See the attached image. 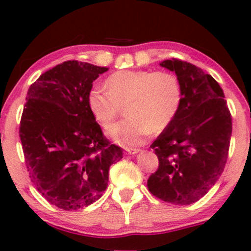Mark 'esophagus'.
Returning a JSON list of instances; mask_svg holds the SVG:
<instances>
[{
    "instance_id": "34e87169",
    "label": "esophagus",
    "mask_w": 251,
    "mask_h": 251,
    "mask_svg": "<svg viewBox=\"0 0 251 251\" xmlns=\"http://www.w3.org/2000/svg\"><path fill=\"white\" fill-rule=\"evenodd\" d=\"M140 151H142V150H139V149H128V150H126V153H127V154H137V153H139Z\"/></svg>"
}]
</instances>
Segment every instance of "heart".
I'll use <instances>...</instances> for the list:
<instances>
[{
    "instance_id": "1",
    "label": "heart",
    "mask_w": 251,
    "mask_h": 251,
    "mask_svg": "<svg viewBox=\"0 0 251 251\" xmlns=\"http://www.w3.org/2000/svg\"><path fill=\"white\" fill-rule=\"evenodd\" d=\"M106 88L89 89L88 108L103 128H109L124 106L127 117L109 129L108 135L126 148L142 145L152 131L168 127L183 101L179 80L165 72L120 71L107 77Z\"/></svg>"
}]
</instances>
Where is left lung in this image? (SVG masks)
<instances>
[{"instance_id": "left-lung-1", "label": "left lung", "mask_w": 251, "mask_h": 251, "mask_svg": "<svg viewBox=\"0 0 251 251\" xmlns=\"http://www.w3.org/2000/svg\"><path fill=\"white\" fill-rule=\"evenodd\" d=\"M160 66L175 72L183 101L175 120L151 145L159 166L148 188L157 198L175 205L201 200L223 172L232 124L223 89L210 74L192 63L164 60Z\"/></svg>"}]
</instances>
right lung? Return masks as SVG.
<instances>
[{
	"mask_svg": "<svg viewBox=\"0 0 251 251\" xmlns=\"http://www.w3.org/2000/svg\"><path fill=\"white\" fill-rule=\"evenodd\" d=\"M108 68L66 61L40 75L28 89L20 138L37 191L62 210L99 200L108 170L123 158L109 144L87 105L93 81Z\"/></svg>",
	"mask_w": 251,
	"mask_h": 251,
	"instance_id": "obj_1",
	"label": "right lung"
}]
</instances>
